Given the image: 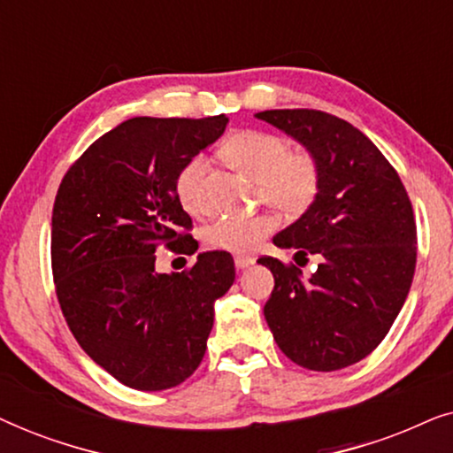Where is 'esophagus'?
<instances>
[{
    "mask_svg": "<svg viewBox=\"0 0 453 453\" xmlns=\"http://www.w3.org/2000/svg\"><path fill=\"white\" fill-rule=\"evenodd\" d=\"M253 262H256V259H253L251 256H241V253H237V256H234V265H237L239 270L250 268Z\"/></svg>",
    "mask_w": 453,
    "mask_h": 453,
    "instance_id": "obj_1",
    "label": "esophagus"
}]
</instances>
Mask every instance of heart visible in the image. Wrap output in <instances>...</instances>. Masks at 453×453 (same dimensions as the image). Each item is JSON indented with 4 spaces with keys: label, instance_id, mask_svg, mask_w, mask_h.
Segmentation results:
<instances>
[{
    "label": "heart",
    "instance_id": "1",
    "mask_svg": "<svg viewBox=\"0 0 453 453\" xmlns=\"http://www.w3.org/2000/svg\"><path fill=\"white\" fill-rule=\"evenodd\" d=\"M222 154L234 169L259 185V194L270 206L287 214H299L309 208L319 191V166L309 152H293L282 135L245 129L231 135ZM206 160L194 157L179 171L175 191L188 212L200 208V181ZM274 219L268 214L247 219H220L203 228V243L212 250L247 253L274 231Z\"/></svg>",
    "mask_w": 453,
    "mask_h": 453
}]
</instances>
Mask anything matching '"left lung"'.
Instances as JSON below:
<instances>
[{
	"instance_id": "left-lung-1",
	"label": "left lung",
	"mask_w": 453,
	"mask_h": 453,
	"mask_svg": "<svg viewBox=\"0 0 453 453\" xmlns=\"http://www.w3.org/2000/svg\"><path fill=\"white\" fill-rule=\"evenodd\" d=\"M299 142L319 166L309 208L274 234L280 250L319 257L307 280L274 257L264 315L290 361L338 371L373 352L398 318L417 265V225L398 173L349 121L313 109L256 113Z\"/></svg>"
}]
</instances>
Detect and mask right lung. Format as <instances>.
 <instances>
[{
    "label": "right lung",
    "mask_w": 453,
    "mask_h": 453,
    "mask_svg": "<svg viewBox=\"0 0 453 453\" xmlns=\"http://www.w3.org/2000/svg\"><path fill=\"white\" fill-rule=\"evenodd\" d=\"M226 123V115L123 121L86 148L55 196L61 311L86 355L127 388L160 392L188 380L206 352L214 303L234 282L226 251L200 253L181 274L154 270L163 243L197 250L175 181Z\"/></svg>",
    "instance_id": "right-lung-1"
}]
</instances>
